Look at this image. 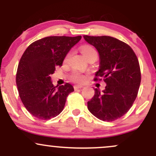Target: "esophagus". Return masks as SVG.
Here are the masks:
<instances>
[{
	"label": "esophagus",
	"mask_w": 156,
	"mask_h": 156,
	"mask_svg": "<svg viewBox=\"0 0 156 156\" xmlns=\"http://www.w3.org/2000/svg\"><path fill=\"white\" fill-rule=\"evenodd\" d=\"M83 86H82V85H76V86H74V89H81V88H83Z\"/></svg>",
	"instance_id": "1"
}]
</instances>
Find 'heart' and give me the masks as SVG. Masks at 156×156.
Returning a JSON list of instances; mask_svg holds the SVG:
<instances>
[{
  "instance_id": "b5f03b06",
  "label": "heart",
  "mask_w": 156,
  "mask_h": 156,
  "mask_svg": "<svg viewBox=\"0 0 156 156\" xmlns=\"http://www.w3.org/2000/svg\"><path fill=\"white\" fill-rule=\"evenodd\" d=\"M80 52H81V53L86 58L92 55H98L97 54V51H95V49L90 45L81 46V47H80ZM68 56H69V55H67V57H66V60L67 59ZM71 78H72L73 80H75V81L82 82L83 81L84 79H85V77H84L83 75H82L81 73L78 72H75L73 73L72 76H71Z\"/></svg>"
}]
</instances>
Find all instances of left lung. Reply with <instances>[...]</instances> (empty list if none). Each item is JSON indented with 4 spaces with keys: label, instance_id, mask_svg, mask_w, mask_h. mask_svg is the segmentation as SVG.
Masks as SVG:
<instances>
[{
    "label": "left lung",
    "instance_id": "8db88e82",
    "mask_svg": "<svg viewBox=\"0 0 156 156\" xmlns=\"http://www.w3.org/2000/svg\"><path fill=\"white\" fill-rule=\"evenodd\" d=\"M83 38L99 53V69L94 80L103 78L105 89H94V95L87 103L89 111L103 121L119 119L131 108L141 83L138 58L132 48L108 36Z\"/></svg>",
    "mask_w": 156,
    "mask_h": 156
}]
</instances>
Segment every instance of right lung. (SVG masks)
Instances as JSON below:
<instances>
[{"instance_id":"obj_1","label":"right lung","mask_w":156,"mask_h":156,"mask_svg":"<svg viewBox=\"0 0 156 156\" xmlns=\"http://www.w3.org/2000/svg\"><path fill=\"white\" fill-rule=\"evenodd\" d=\"M80 39L81 36L44 37L25 51L17 67L16 83L23 105L34 117L46 120L63 111L74 88L69 83L55 87L51 76Z\"/></svg>"}]
</instances>
